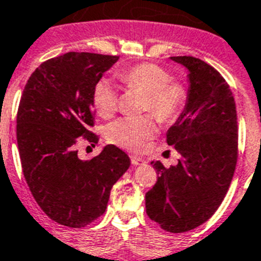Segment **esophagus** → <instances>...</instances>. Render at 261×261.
<instances>
[{"mask_svg":"<svg viewBox=\"0 0 261 261\" xmlns=\"http://www.w3.org/2000/svg\"><path fill=\"white\" fill-rule=\"evenodd\" d=\"M144 163H146V162H144L143 158L131 155V164H133V166H141V164H144Z\"/></svg>","mask_w":261,"mask_h":261,"instance_id":"esophagus-1","label":"esophagus"}]
</instances>
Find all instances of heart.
Wrapping results in <instances>:
<instances>
[{"label":"heart","instance_id":"b5f03b06","mask_svg":"<svg viewBox=\"0 0 261 261\" xmlns=\"http://www.w3.org/2000/svg\"><path fill=\"white\" fill-rule=\"evenodd\" d=\"M118 76L127 89L146 95L143 110L150 111L161 122L174 120L185 106L186 87L179 82H171L170 73L156 65H138L124 70ZM93 99L100 117L110 118L117 111V90L109 81H99L95 85ZM154 134L155 123L151 117L120 118L107 127L106 131L111 143L127 150H139Z\"/></svg>","mask_w":261,"mask_h":261}]
</instances>
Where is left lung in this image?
<instances>
[{"instance_id": "obj_1", "label": "left lung", "mask_w": 261, "mask_h": 261, "mask_svg": "<svg viewBox=\"0 0 261 261\" xmlns=\"http://www.w3.org/2000/svg\"><path fill=\"white\" fill-rule=\"evenodd\" d=\"M171 61L188 71L185 109L166 134L180 159L170 168L151 163L158 180L146 194V212L161 228L180 233L207 222L228 191L238 161V118L218 70L195 57Z\"/></svg>"}]
</instances>
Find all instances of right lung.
<instances>
[{
	"label": "right lung",
	"mask_w": 261,
	"mask_h": 261,
	"mask_svg": "<svg viewBox=\"0 0 261 261\" xmlns=\"http://www.w3.org/2000/svg\"><path fill=\"white\" fill-rule=\"evenodd\" d=\"M119 60L70 51L41 63L28 80L17 113V143L30 192L51 220L71 228L90 224L106 211L110 191L130 167L114 144L83 161L76 143H97L94 87Z\"/></svg>",
	"instance_id": "1"
}]
</instances>
